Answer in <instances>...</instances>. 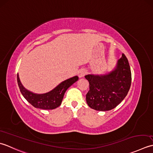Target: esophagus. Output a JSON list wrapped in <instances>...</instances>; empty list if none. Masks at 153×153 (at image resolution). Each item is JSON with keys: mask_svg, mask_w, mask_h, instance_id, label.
<instances>
[{"mask_svg": "<svg viewBox=\"0 0 153 153\" xmlns=\"http://www.w3.org/2000/svg\"><path fill=\"white\" fill-rule=\"evenodd\" d=\"M87 72L86 71L85 69H80L79 71V78H82L83 76H85Z\"/></svg>", "mask_w": 153, "mask_h": 153, "instance_id": "esophagus-1", "label": "esophagus"}]
</instances>
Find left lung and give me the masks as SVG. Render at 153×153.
Masks as SVG:
<instances>
[{
	"label": "left lung",
	"mask_w": 153,
	"mask_h": 153,
	"mask_svg": "<svg viewBox=\"0 0 153 153\" xmlns=\"http://www.w3.org/2000/svg\"><path fill=\"white\" fill-rule=\"evenodd\" d=\"M89 88L86 96L88 106L98 111L116 108L128 93L131 84V72L128 60L123 53L116 69L104 76L86 75Z\"/></svg>",
	"instance_id": "8db88e82"
}]
</instances>
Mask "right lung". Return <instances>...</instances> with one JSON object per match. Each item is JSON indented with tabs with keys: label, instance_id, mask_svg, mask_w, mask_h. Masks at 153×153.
Returning <instances> with one entry per match:
<instances>
[{
	"label": "right lung",
	"instance_id": "obj_1",
	"mask_svg": "<svg viewBox=\"0 0 153 153\" xmlns=\"http://www.w3.org/2000/svg\"><path fill=\"white\" fill-rule=\"evenodd\" d=\"M78 79L79 77L75 76L63 81L51 92L44 94H36L24 88L17 74L18 85L22 94L33 107L43 110H53L59 107L63 100L65 92Z\"/></svg>",
	"mask_w": 153,
	"mask_h": 153
}]
</instances>
